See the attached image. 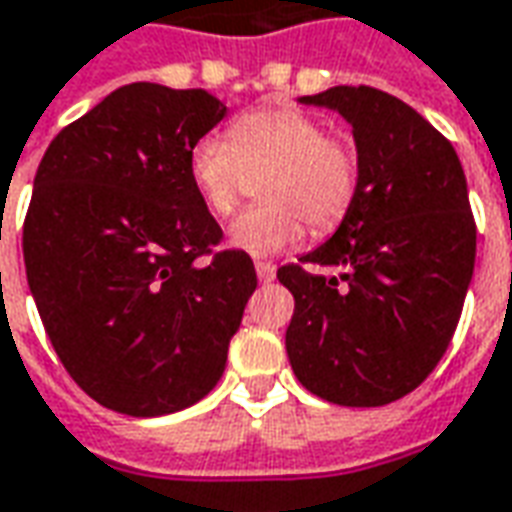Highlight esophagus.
I'll return each instance as SVG.
<instances>
[{"label": "esophagus", "mask_w": 512, "mask_h": 512, "mask_svg": "<svg viewBox=\"0 0 512 512\" xmlns=\"http://www.w3.org/2000/svg\"><path fill=\"white\" fill-rule=\"evenodd\" d=\"M255 268H257V280L263 282V285H266V282H274V277H277V266H274L271 260H257Z\"/></svg>", "instance_id": "obj_1"}]
</instances>
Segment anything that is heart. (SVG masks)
I'll return each mask as SVG.
<instances>
[{"mask_svg": "<svg viewBox=\"0 0 512 512\" xmlns=\"http://www.w3.org/2000/svg\"><path fill=\"white\" fill-rule=\"evenodd\" d=\"M224 141L205 135L191 146L188 171L199 199L219 219L232 216L260 177L263 205L232 224L230 244L249 255H277L305 238L307 221L330 232L360 191V149L343 132L299 107H266L232 121Z\"/></svg>", "mask_w": 512, "mask_h": 512, "instance_id": "b5f03b06", "label": "heart"}]
</instances>
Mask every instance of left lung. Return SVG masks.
I'll list each match as a JSON object with an SVG mask.
<instances>
[{
	"instance_id": "left-lung-1",
	"label": "left lung",
	"mask_w": 512,
	"mask_h": 512,
	"mask_svg": "<svg viewBox=\"0 0 512 512\" xmlns=\"http://www.w3.org/2000/svg\"><path fill=\"white\" fill-rule=\"evenodd\" d=\"M302 102L352 124L363 171L338 232L277 271L293 293L288 360L332 405H388L430 377L463 313L477 255L466 174L455 146L385 91L335 85Z\"/></svg>"
}]
</instances>
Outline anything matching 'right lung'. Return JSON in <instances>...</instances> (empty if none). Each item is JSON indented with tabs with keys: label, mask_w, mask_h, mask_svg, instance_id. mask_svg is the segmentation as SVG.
I'll return each instance as SVG.
<instances>
[{
	"label": "right lung",
	"mask_w": 512,
	"mask_h": 512,
	"mask_svg": "<svg viewBox=\"0 0 512 512\" xmlns=\"http://www.w3.org/2000/svg\"><path fill=\"white\" fill-rule=\"evenodd\" d=\"M227 107L202 88L132 82L57 132L24 219V268L69 377L124 416H166L216 388L257 288L216 249L188 171Z\"/></svg>",
	"instance_id": "right-lung-1"
}]
</instances>
